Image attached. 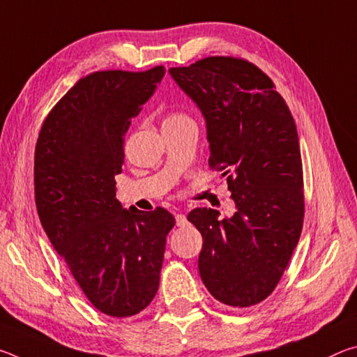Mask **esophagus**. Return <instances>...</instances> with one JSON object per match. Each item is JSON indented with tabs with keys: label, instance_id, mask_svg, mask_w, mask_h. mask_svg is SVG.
Instances as JSON below:
<instances>
[{
	"label": "esophagus",
	"instance_id": "obj_1",
	"mask_svg": "<svg viewBox=\"0 0 357 357\" xmlns=\"http://www.w3.org/2000/svg\"><path fill=\"white\" fill-rule=\"evenodd\" d=\"M185 223H187L185 214H176V225H178V227H184Z\"/></svg>",
	"mask_w": 357,
	"mask_h": 357
}]
</instances>
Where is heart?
<instances>
[{"label":"heart","instance_id":"1","mask_svg":"<svg viewBox=\"0 0 357 357\" xmlns=\"http://www.w3.org/2000/svg\"><path fill=\"white\" fill-rule=\"evenodd\" d=\"M179 116H183V114H179V113H173V114H170V116H168L167 119H172V118H179Z\"/></svg>","mask_w":357,"mask_h":357}]
</instances>
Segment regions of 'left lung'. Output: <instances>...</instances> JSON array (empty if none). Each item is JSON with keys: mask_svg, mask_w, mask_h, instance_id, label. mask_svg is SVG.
Masks as SVG:
<instances>
[{"mask_svg": "<svg viewBox=\"0 0 357 357\" xmlns=\"http://www.w3.org/2000/svg\"><path fill=\"white\" fill-rule=\"evenodd\" d=\"M206 121L209 167L227 176L233 217L195 208L187 220L203 236L202 280L229 307H250L274 291L304 222L298 130L271 78L255 64L209 56L168 69Z\"/></svg>", "mask_w": 357, "mask_h": 357, "instance_id": "1", "label": "left lung"}]
</instances>
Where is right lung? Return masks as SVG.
<instances>
[{"label": "right lung", "mask_w": 357, "mask_h": 357, "mask_svg": "<svg viewBox=\"0 0 357 357\" xmlns=\"http://www.w3.org/2000/svg\"><path fill=\"white\" fill-rule=\"evenodd\" d=\"M165 75L102 70L78 80L42 124L34 197L42 227L89 302L116 318L137 315L157 293L174 217L116 200L124 135Z\"/></svg>", "instance_id": "right-lung-1"}]
</instances>
